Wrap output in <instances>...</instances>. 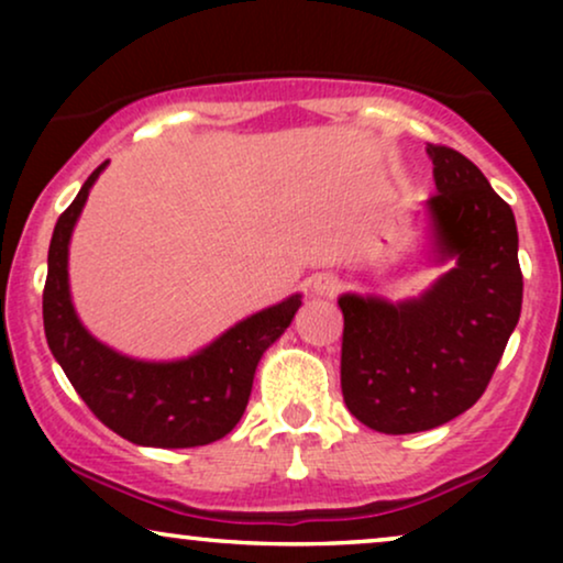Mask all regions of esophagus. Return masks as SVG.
<instances>
[{
    "label": "esophagus",
    "mask_w": 563,
    "mask_h": 563,
    "mask_svg": "<svg viewBox=\"0 0 563 563\" xmlns=\"http://www.w3.org/2000/svg\"><path fill=\"white\" fill-rule=\"evenodd\" d=\"M338 289H341V282L333 274H318L312 279V295L318 297H335Z\"/></svg>",
    "instance_id": "34e87169"
}]
</instances>
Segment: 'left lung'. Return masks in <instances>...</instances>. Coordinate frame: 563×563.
I'll return each mask as SVG.
<instances>
[{
  "mask_svg": "<svg viewBox=\"0 0 563 563\" xmlns=\"http://www.w3.org/2000/svg\"><path fill=\"white\" fill-rule=\"evenodd\" d=\"M430 256L451 268L420 297L345 291L341 387L351 415L387 435L420 433L484 395L520 320L522 274L510 205L459 151L428 145Z\"/></svg>",
  "mask_w": 563,
  "mask_h": 563,
  "instance_id": "obj_1",
  "label": "left lung"
}]
</instances>
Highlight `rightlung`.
I'll list each match as a JSON object with an SVG mask.
<instances>
[{
    "instance_id": "right-lung-1",
    "label": "right lung",
    "mask_w": 563,
    "mask_h": 563,
    "mask_svg": "<svg viewBox=\"0 0 563 563\" xmlns=\"http://www.w3.org/2000/svg\"><path fill=\"white\" fill-rule=\"evenodd\" d=\"M107 164L110 161L91 172L53 230L43 289L48 349L89 410L125 441L151 449L214 443L243 418L258 361L295 320L302 295H291L235 322L187 358L143 361L97 341L76 314L68 284V245L89 189Z\"/></svg>"
}]
</instances>
